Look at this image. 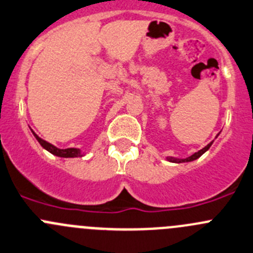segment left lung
Listing matches in <instances>:
<instances>
[{"label": "left lung", "instance_id": "1", "mask_svg": "<svg viewBox=\"0 0 253 253\" xmlns=\"http://www.w3.org/2000/svg\"><path fill=\"white\" fill-rule=\"evenodd\" d=\"M219 134L220 133H217V136H219ZM216 137H215V138H216ZM212 142H214V141H211L209 144H208V146H205L204 148H202V149H200V151L195 152L194 154H192V156L188 157V158H183V159H181V158H174V157H167L166 159L168 162H171V163H185V162H193V161H195V159L199 158V157H202L203 154H204L205 152H207L208 149H209L210 147H211Z\"/></svg>", "mask_w": 253, "mask_h": 253}]
</instances>
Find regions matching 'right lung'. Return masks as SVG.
<instances>
[{
	"label": "right lung",
	"mask_w": 253,
	"mask_h": 253,
	"mask_svg": "<svg viewBox=\"0 0 253 253\" xmlns=\"http://www.w3.org/2000/svg\"><path fill=\"white\" fill-rule=\"evenodd\" d=\"M32 133H33V136L36 137L37 141L39 142V144H41L44 149H46V151L50 152L51 154H54V156L61 157V158H77V157L84 156V153L82 152V149H79V148H65V149L58 148V147L53 146V144L49 143V142L42 139L41 137L37 136L33 131H32Z\"/></svg>",
	"instance_id": "add662e5"
}]
</instances>
